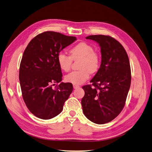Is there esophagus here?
Listing matches in <instances>:
<instances>
[{
    "label": "esophagus",
    "mask_w": 152,
    "mask_h": 152,
    "mask_svg": "<svg viewBox=\"0 0 152 152\" xmlns=\"http://www.w3.org/2000/svg\"><path fill=\"white\" fill-rule=\"evenodd\" d=\"M73 88H74L75 89H77V88H80V86H78V85H73Z\"/></svg>",
    "instance_id": "obj_1"
}]
</instances>
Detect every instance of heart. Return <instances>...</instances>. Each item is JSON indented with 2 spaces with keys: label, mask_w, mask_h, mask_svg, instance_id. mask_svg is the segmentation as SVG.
I'll return each instance as SVG.
<instances>
[{
  "label": "heart",
  "mask_w": 152,
  "mask_h": 152,
  "mask_svg": "<svg viewBox=\"0 0 152 152\" xmlns=\"http://www.w3.org/2000/svg\"><path fill=\"white\" fill-rule=\"evenodd\" d=\"M70 56L64 52H60L57 57L58 65L61 70L68 71L71 69L72 60H80V70L72 71L65 76V81L73 85H78L85 82L89 77V73L96 72L100 66L99 56L94 52V48L90 44L81 42L72 48Z\"/></svg>",
  "instance_id": "1"
}]
</instances>
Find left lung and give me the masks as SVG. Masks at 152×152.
Masks as SVG:
<instances>
[{"mask_svg": "<svg viewBox=\"0 0 152 152\" xmlns=\"http://www.w3.org/2000/svg\"><path fill=\"white\" fill-rule=\"evenodd\" d=\"M86 38L99 44L102 63L90 81L92 85L82 87L85 93L81 99L83 111L92 122L104 124L124 108L131 85L130 61L124 48L113 37L91 35Z\"/></svg>", "mask_w": 152, "mask_h": 152, "instance_id": "left-lung-1", "label": "left lung"}]
</instances>
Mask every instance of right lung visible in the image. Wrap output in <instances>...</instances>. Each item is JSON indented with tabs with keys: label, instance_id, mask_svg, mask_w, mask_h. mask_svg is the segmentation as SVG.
<instances>
[{
	"label": "right lung",
	"instance_id": "add662e5",
	"mask_svg": "<svg viewBox=\"0 0 152 152\" xmlns=\"http://www.w3.org/2000/svg\"><path fill=\"white\" fill-rule=\"evenodd\" d=\"M76 40L59 32L46 31L28 44L20 61L19 81L22 98L31 113L49 120L59 115L72 91L70 83L62 80L57 57L61 50Z\"/></svg>",
	"mask_w": 152,
	"mask_h": 152
}]
</instances>
